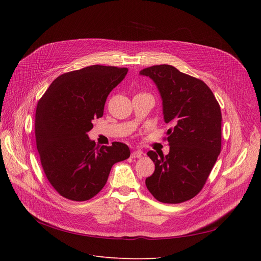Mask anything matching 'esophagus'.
Instances as JSON below:
<instances>
[{"instance_id": "34e87169", "label": "esophagus", "mask_w": 261, "mask_h": 261, "mask_svg": "<svg viewBox=\"0 0 261 261\" xmlns=\"http://www.w3.org/2000/svg\"><path fill=\"white\" fill-rule=\"evenodd\" d=\"M142 155H143V152L140 151V150H136V151H133L131 153L132 159H139V158H142Z\"/></svg>"}]
</instances>
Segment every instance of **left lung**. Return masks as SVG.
I'll return each mask as SVG.
<instances>
[{
    "label": "left lung",
    "mask_w": 261,
    "mask_h": 261,
    "mask_svg": "<svg viewBox=\"0 0 261 261\" xmlns=\"http://www.w3.org/2000/svg\"><path fill=\"white\" fill-rule=\"evenodd\" d=\"M140 74L155 82L163 99L164 119L172 126L165 138L169 153H147L155 169L146 179V186L162 203L188 201L202 190L220 154V106L204 81L172 65H153Z\"/></svg>",
    "instance_id": "1"
}]
</instances>
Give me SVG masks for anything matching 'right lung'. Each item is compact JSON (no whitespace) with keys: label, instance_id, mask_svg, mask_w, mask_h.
<instances>
[{"label":"right lung","instance_id":"1","mask_svg":"<svg viewBox=\"0 0 261 261\" xmlns=\"http://www.w3.org/2000/svg\"><path fill=\"white\" fill-rule=\"evenodd\" d=\"M127 73V67L100 64L64 73L38 101L37 149L47 180L60 196L78 202L92 199L106 185L114 164L130 156L126 144L98 148L87 134Z\"/></svg>","mask_w":261,"mask_h":261}]
</instances>
